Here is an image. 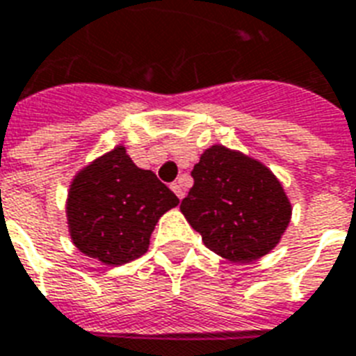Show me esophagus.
I'll use <instances>...</instances> for the list:
<instances>
[{"label":"esophagus","instance_id":"obj_1","mask_svg":"<svg viewBox=\"0 0 356 356\" xmlns=\"http://www.w3.org/2000/svg\"><path fill=\"white\" fill-rule=\"evenodd\" d=\"M170 189L176 193V197L178 198H184V195H186V189H184V184H181V180L175 181V184L170 186Z\"/></svg>","mask_w":356,"mask_h":356}]
</instances>
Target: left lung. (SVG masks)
<instances>
[{
  "mask_svg": "<svg viewBox=\"0 0 356 356\" xmlns=\"http://www.w3.org/2000/svg\"><path fill=\"white\" fill-rule=\"evenodd\" d=\"M191 176L180 209L209 250L245 264L278 243L291 204L267 167L216 145L200 156Z\"/></svg>",
  "mask_w": 356,
  "mask_h": 356,
  "instance_id": "1",
  "label": "left lung"
}]
</instances>
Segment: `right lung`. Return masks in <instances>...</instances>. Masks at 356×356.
<instances>
[{"mask_svg":"<svg viewBox=\"0 0 356 356\" xmlns=\"http://www.w3.org/2000/svg\"><path fill=\"white\" fill-rule=\"evenodd\" d=\"M178 197L117 147L74 178L66 216L74 245L107 266L145 254L154 227Z\"/></svg>","mask_w":356,"mask_h":356,"instance_id":"add662e5","label":"right lung"}]
</instances>
